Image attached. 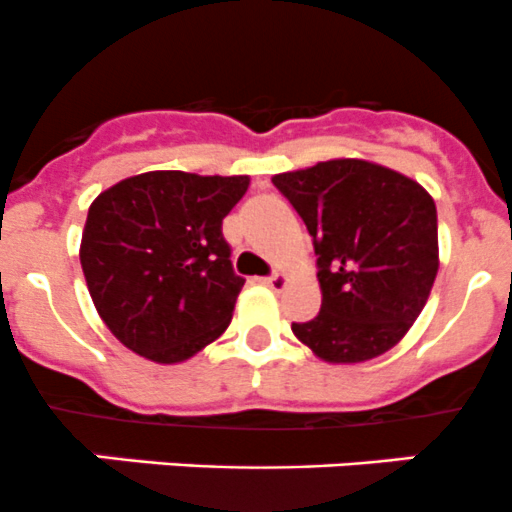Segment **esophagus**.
<instances>
[{
  "label": "esophagus",
  "mask_w": 512,
  "mask_h": 512,
  "mask_svg": "<svg viewBox=\"0 0 512 512\" xmlns=\"http://www.w3.org/2000/svg\"><path fill=\"white\" fill-rule=\"evenodd\" d=\"M261 283H263V286L271 288V291H283V288L288 286V276H286V273H273V276L261 278Z\"/></svg>",
  "instance_id": "34e87169"
}]
</instances>
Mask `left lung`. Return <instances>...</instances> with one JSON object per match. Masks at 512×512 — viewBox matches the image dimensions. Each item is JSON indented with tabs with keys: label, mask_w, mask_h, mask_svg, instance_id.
Masks as SVG:
<instances>
[{
	"label": "left lung",
	"mask_w": 512,
	"mask_h": 512,
	"mask_svg": "<svg viewBox=\"0 0 512 512\" xmlns=\"http://www.w3.org/2000/svg\"><path fill=\"white\" fill-rule=\"evenodd\" d=\"M313 239L321 311L291 323L326 363H363L411 331L438 273L433 196L401 171L328 159L273 176Z\"/></svg>",
	"instance_id": "8db88e82"
}]
</instances>
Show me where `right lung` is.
<instances>
[{
  "label": "right lung",
  "instance_id": "obj_1",
  "mask_svg": "<svg viewBox=\"0 0 512 512\" xmlns=\"http://www.w3.org/2000/svg\"><path fill=\"white\" fill-rule=\"evenodd\" d=\"M249 176L146 171L89 206L79 261L96 313L136 356L171 366L229 328L244 278L221 234Z\"/></svg>",
  "mask_w": 512,
  "mask_h": 512
}]
</instances>
